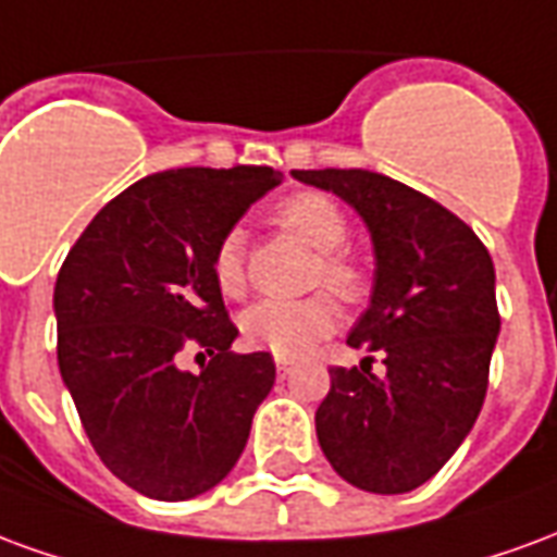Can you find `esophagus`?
<instances>
[{
  "label": "esophagus",
  "instance_id": "1",
  "mask_svg": "<svg viewBox=\"0 0 557 557\" xmlns=\"http://www.w3.org/2000/svg\"><path fill=\"white\" fill-rule=\"evenodd\" d=\"M292 370H295V363L286 361V358H277V375H280V379H286V375H292Z\"/></svg>",
  "mask_w": 557,
  "mask_h": 557
}]
</instances>
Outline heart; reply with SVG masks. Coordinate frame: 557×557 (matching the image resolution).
I'll list each match as a JSON object with an SVG mask.
<instances>
[{"mask_svg": "<svg viewBox=\"0 0 557 557\" xmlns=\"http://www.w3.org/2000/svg\"><path fill=\"white\" fill-rule=\"evenodd\" d=\"M274 223L315 250L313 283L327 286L343 301H361L370 280L367 271L346 250L349 218L322 190H295L274 206ZM211 280L223 298H242L247 289V242L242 230H226L211 250ZM339 322V307L327 292L283 301L262 298L242 313V337L256 351L274 358H304L319 339H325Z\"/></svg>", "mask_w": 557, "mask_h": 557, "instance_id": "1", "label": "heart"}]
</instances>
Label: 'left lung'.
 Returning <instances> with one entry per match:
<instances>
[{
    "mask_svg": "<svg viewBox=\"0 0 557 557\" xmlns=\"http://www.w3.org/2000/svg\"><path fill=\"white\" fill-rule=\"evenodd\" d=\"M346 199L370 226L375 286L349 334L351 349L386 363L331 367L315 411L327 462L351 486L379 495L418 490L474 426L495 337V268L474 230L442 202L370 170H292ZM366 362V361H363Z\"/></svg>",
    "mask_w": 557,
    "mask_h": 557,
    "instance_id": "1",
    "label": "left lung"
}]
</instances>
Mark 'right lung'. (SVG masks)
I'll use <instances>...</instances> for the list:
<instances>
[{
	"mask_svg": "<svg viewBox=\"0 0 557 557\" xmlns=\"http://www.w3.org/2000/svg\"><path fill=\"white\" fill-rule=\"evenodd\" d=\"M283 182L271 166L154 172L110 199L59 268V370L95 454L131 490L196 498L238 462L274 387L268 351L232 355L211 250ZM206 350L202 374L177 370Z\"/></svg>",
	"mask_w": 557,
	"mask_h": 557,
	"instance_id": "obj_1",
	"label": "right lung"
}]
</instances>
